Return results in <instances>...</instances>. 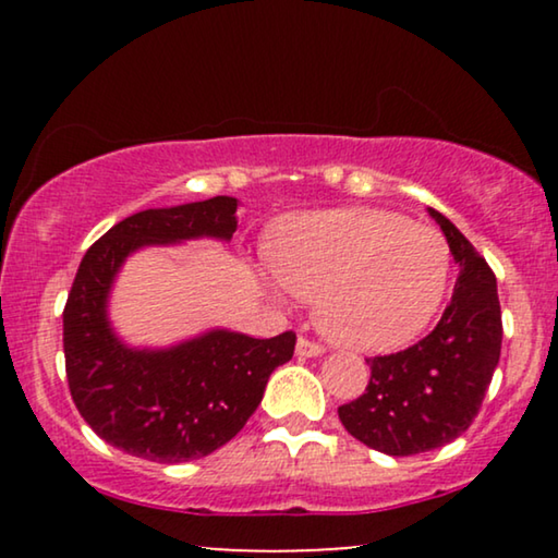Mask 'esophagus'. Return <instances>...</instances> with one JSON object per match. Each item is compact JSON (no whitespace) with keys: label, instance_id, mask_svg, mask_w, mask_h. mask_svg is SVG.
Segmentation results:
<instances>
[{"label":"esophagus","instance_id":"esophagus-1","mask_svg":"<svg viewBox=\"0 0 558 558\" xmlns=\"http://www.w3.org/2000/svg\"><path fill=\"white\" fill-rule=\"evenodd\" d=\"M323 353H325V348L319 345V342L310 340V338L296 340V355H300V357H317V355H323Z\"/></svg>","mask_w":558,"mask_h":558}]
</instances>
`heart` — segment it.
Wrapping results in <instances>:
<instances>
[{
    "instance_id": "1",
    "label": "heart",
    "mask_w": 558,
    "mask_h": 558,
    "mask_svg": "<svg viewBox=\"0 0 558 558\" xmlns=\"http://www.w3.org/2000/svg\"><path fill=\"white\" fill-rule=\"evenodd\" d=\"M269 258L279 287L315 300L323 332L355 353H391L416 340L437 315L452 269L445 235L378 208L289 218Z\"/></svg>"
}]
</instances>
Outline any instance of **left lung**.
<instances>
[{"label":"left lung","instance_id":"1","mask_svg":"<svg viewBox=\"0 0 558 558\" xmlns=\"http://www.w3.org/2000/svg\"><path fill=\"white\" fill-rule=\"evenodd\" d=\"M460 264L452 300L437 327L401 353L368 357L361 399L342 403L340 422L365 447L409 457L468 432L500 361L498 281L452 220L429 208Z\"/></svg>","mask_w":558,"mask_h":558}]
</instances>
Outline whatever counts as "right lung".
Here are the masks:
<instances>
[{
    "label": "right lung",
    "instance_id": "1",
    "mask_svg": "<svg viewBox=\"0 0 558 558\" xmlns=\"http://www.w3.org/2000/svg\"><path fill=\"white\" fill-rule=\"evenodd\" d=\"M228 195L134 213L86 251L63 310L68 388L111 447L149 462L201 460L231 441L264 399L274 368L292 361L294 332L256 340L210 330L172 348H129L109 323L113 279L134 251L190 239L231 241Z\"/></svg>",
    "mask_w": 558,
    "mask_h": 558
}]
</instances>
